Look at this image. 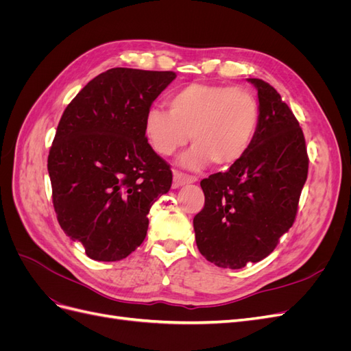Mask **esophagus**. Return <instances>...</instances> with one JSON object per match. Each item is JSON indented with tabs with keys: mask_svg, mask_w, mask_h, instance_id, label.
<instances>
[{
	"mask_svg": "<svg viewBox=\"0 0 351 351\" xmlns=\"http://www.w3.org/2000/svg\"><path fill=\"white\" fill-rule=\"evenodd\" d=\"M196 178L192 176H187L182 171H174L173 173V186L174 187H182L184 184H190V183H195Z\"/></svg>",
	"mask_w": 351,
	"mask_h": 351,
	"instance_id": "esophagus-1",
	"label": "esophagus"
}]
</instances>
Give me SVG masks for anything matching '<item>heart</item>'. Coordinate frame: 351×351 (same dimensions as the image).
<instances>
[{
  "mask_svg": "<svg viewBox=\"0 0 351 351\" xmlns=\"http://www.w3.org/2000/svg\"><path fill=\"white\" fill-rule=\"evenodd\" d=\"M168 112L147 111L145 136L161 156L173 155L189 141L195 146L180 162L199 169L214 162L224 168L247 154L261 123L258 98L246 88L192 83L168 98Z\"/></svg>",
  "mask_w": 351,
  "mask_h": 351,
  "instance_id": "heart-1",
  "label": "heart"
}]
</instances>
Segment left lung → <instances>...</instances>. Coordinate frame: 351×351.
<instances>
[{
  "instance_id": "obj_1",
  "label": "left lung",
  "mask_w": 351,
  "mask_h": 351,
  "mask_svg": "<svg viewBox=\"0 0 351 351\" xmlns=\"http://www.w3.org/2000/svg\"><path fill=\"white\" fill-rule=\"evenodd\" d=\"M258 89L261 123L247 154L227 171L200 182L205 206L193 218L196 244L219 268L259 262L293 227L307 178L303 130L269 83Z\"/></svg>"
}]
</instances>
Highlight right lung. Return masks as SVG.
I'll list each match as a JSON object with an SVG mask.
<instances>
[{"mask_svg": "<svg viewBox=\"0 0 351 351\" xmlns=\"http://www.w3.org/2000/svg\"><path fill=\"white\" fill-rule=\"evenodd\" d=\"M174 79V71L110 69L61 115L48 155L52 204L62 231L90 259L121 261L141 246L151 206L171 187V169L143 127Z\"/></svg>", "mask_w": 351, "mask_h": 351, "instance_id": "obj_1", "label": "right lung"}]
</instances>
